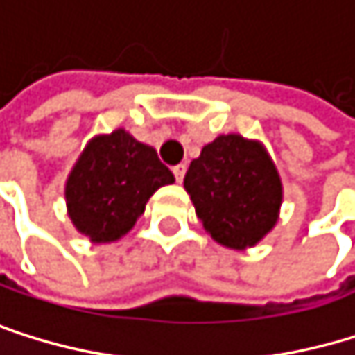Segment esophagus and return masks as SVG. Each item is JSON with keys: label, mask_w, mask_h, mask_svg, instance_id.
I'll return each instance as SVG.
<instances>
[{"label": "esophagus", "mask_w": 355, "mask_h": 355, "mask_svg": "<svg viewBox=\"0 0 355 355\" xmlns=\"http://www.w3.org/2000/svg\"><path fill=\"white\" fill-rule=\"evenodd\" d=\"M184 173H186V165H175V167H173V175H175V182H178V184L184 180Z\"/></svg>", "instance_id": "34e87169"}]
</instances>
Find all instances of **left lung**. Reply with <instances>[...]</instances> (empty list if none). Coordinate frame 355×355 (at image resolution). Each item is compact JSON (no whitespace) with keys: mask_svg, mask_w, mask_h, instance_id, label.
I'll return each instance as SVG.
<instances>
[{"mask_svg":"<svg viewBox=\"0 0 355 355\" xmlns=\"http://www.w3.org/2000/svg\"><path fill=\"white\" fill-rule=\"evenodd\" d=\"M184 188L203 228L224 248H254L279 218L284 188L260 141L237 133L203 146L190 163Z\"/></svg>","mask_w":355,"mask_h":355,"instance_id":"left-lung-1","label":"left lung"}]
</instances>
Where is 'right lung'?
<instances>
[{
  "label": "right lung",
  "instance_id": "1",
  "mask_svg": "<svg viewBox=\"0 0 355 355\" xmlns=\"http://www.w3.org/2000/svg\"><path fill=\"white\" fill-rule=\"evenodd\" d=\"M173 182L152 146L116 129L82 150L65 182L67 214L93 243H110L135 226L158 188Z\"/></svg>",
  "mask_w": 355,
  "mask_h": 355
}]
</instances>
